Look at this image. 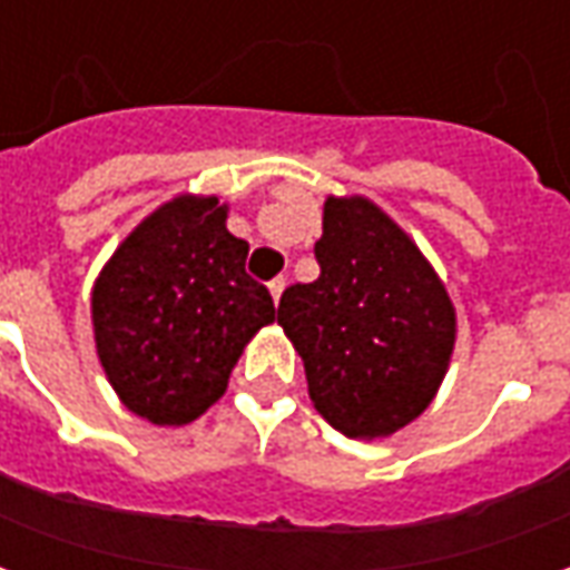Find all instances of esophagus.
<instances>
[{"instance_id":"obj_1","label":"esophagus","mask_w":570,"mask_h":570,"mask_svg":"<svg viewBox=\"0 0 570 570\" xmlns=\"http://www.w3.org/2000/svg\"><path fill=\"white\" fill-rule=\"evenodd\" d=\"M284 286H286L284 277H274L272 284H268V293H272L274 305H277V302H281V296H284Z\"/></svg>"}]
</instances>
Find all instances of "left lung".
Here are the masks:
<instances>
[{"instance_id":"left-lung-1","label":"left lung","mask_w":570,"mask_h":570,"mask_svg":"<svg viewBox=\"0 0 570 570\" xmlns=\"http://www.w3.org/2000/svg\"><path fill=\"white\" fill-rule=\"evenodd\" d=\"M321 277L281 296L314 409L338 433L382 440L419 419L449 372L458 317L419 244L363 195H330Z\"/></svg>"}]
</instances>
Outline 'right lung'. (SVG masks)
<instances>
[{"label": "right lung", "mask_w": 570, "mask_h": 570, "mask_svg": "<svg viewBox=\"0 0 570 570\" xmlns=\"http://www.w3.org/2000/svg\"><path fill=\"white\" fill-rule=\"evenodd\" d=\"M216 195H176L130 232L91 289L97 357L118 400L158 428L200 419L262 326L268 289Z\"/></svg>", "instance_id": "right-lung-1"}]
</instances>
